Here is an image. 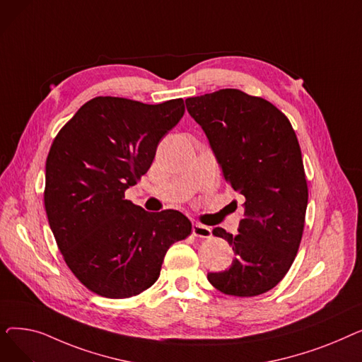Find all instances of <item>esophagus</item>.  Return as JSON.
<instances>
[{
    "mask_svg": "<svg viewBox=\"0 0 362 362\" xmlns=\"http://www.w3.org/2000/svg\"><path fill=\"white\" fill-rule=\"evenodd\" d=\"M192 233H194L197 238H204V239H206V238H211L213 230H211L208 226H204V224H201V223H195L194 227H192Z\"/></svg>",
    "mask_w": 362,
    "mask_h": 362,
    "instance_id": "34e87169",
    "label": "esophagus"
}]
</instances>
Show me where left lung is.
I'll return each mask as SVG.
<instances>
[{"instance_id": "left-lung-1", "label": "left lung", "mask_w": 362, "mask_h": 362, "mask_svg": "<svg viewBox=\"0 0 362 362\" xmlns=\"http://www.w3.org/2000/svg\"><path fill=\"white\" fill-rule=\"evenodd\" d=\"M221 167L223 177L245 197L239 233L216 227L235 259L221 273H208L216 289L257 296L286 276L302 239L308 186L295 130L267 100L239 89H220L186 100Z\"/></svg>"}]
</instances>
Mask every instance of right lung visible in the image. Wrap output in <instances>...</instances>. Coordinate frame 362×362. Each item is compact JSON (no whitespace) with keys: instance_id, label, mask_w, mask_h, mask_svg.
<instances>
[{"instance_id":"right-lung-1","label":"right lung","mask_w":362,"mask_h":362,"mask_svg":"<svg viewBox=\"0 0 362 362\" xmlns=\"http://www.w3.org/2000/svg\"><path fill=\"white\" fill-rule=\"evenodd\" d=\"M183 114L182 98L151 105L97 97L55 136L45 165V211L69 269L93 293L123 299L146 291L167 250L191 235L182 213H148L124 199Z\"/></svg>"}]
</instances>
